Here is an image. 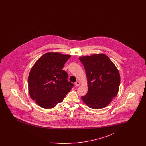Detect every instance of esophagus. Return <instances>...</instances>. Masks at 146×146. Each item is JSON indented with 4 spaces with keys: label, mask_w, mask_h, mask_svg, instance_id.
Segmentation results:
<instances>
[{
    "label": "esophagus",
    "mask_w": 146,
    "mask_h": 146,
    "mask_svg": "<svg viewBox=\"0 0 146 146\" xmlns=\"http://www.w3.org/2000/svg\"><path fill=\"white\" fill-rule=\"evenodd\" d=\"M75 85H76V86H78L80 85V82H79V81H77L76 83H75Z\"/></svg>",
    "instance_id": "esophagus-1"
}]
</instances>
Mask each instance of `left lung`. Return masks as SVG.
I'll list each match as a JSON object with an SVG mask.
<instances>
[{
	"mask_svg": "<svg viewBox=\"0 0 146 146\" xmlns=\"http://www.w3.org/2000/svg\"><path fill=\"white\" fill-rule=\"evenodd\" d=\"M83 64L87 78L88 92L82 96L91 108H103L110 104L118 93L120 76L118 68L104 54L79 58Z\"/></svg>",
	"mask_w": 146,
	"mask_h": 146,
	"instance_id": "8db88e82",
	"label": "left lung"
}]
</instances>
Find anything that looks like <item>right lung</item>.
I'll use <instances>...</instances> for the list:
<instances>
[{
    "label": "right lung",
    "instance_id": "add662e5",
    "mask_svg": "<svg viewBox=\"0 0 146 146\" xmlns=\"http://www.w3.org/2000/svg\"><path fill=\"white\" fill-rule=\"evenodd\" d=\"M70 55L49 52L41 56L30 70L28 92L31 98L45 109L61 102L73 84L68 81V74L62 70Z\"/></svg>",
    "mask_w": 146,
    "mask_h": 146
}]
</instances>
